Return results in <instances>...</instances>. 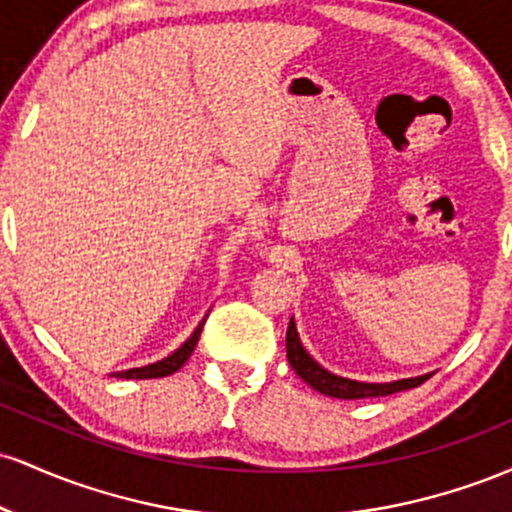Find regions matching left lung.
Returning <instances> with one entry per match:
<instances>
[{"mask_svg": "<svg viewBox=\"0 0 512 512\" xmlns=\"http://www.w3.org/2000/svg\"><path fill=\"white\" fill-rule=\"evenodd\" d=\"M286 358H289L291 368L296 370V375L303 380V383H308L313 390L320 392V395L337 397V399L387 397V395H395V392L419 387L433 375V373H426V375H416V378L392 380V383H361V380H351V378H342V375H334L327 368H322L320 363H317L315 358L305 351L301 337H298L293 317L289 322V330H286Z\"/></svg>", "mask_w": 512, "mask_h": 512, "instance_id": "obj_1", "label": "left lung"}]
</instances>
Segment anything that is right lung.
I'll return each mask as SVG.
<instances>
[{"mask_svg": "<svg viewBox=\"0 0 512 512\" xmlns=\"http://www.w3.org/2000/svg\"><path fill=\"white\" fill-rule=\"evenodd\" d=\"M204 322H207V315H204V320L195 327V332H192L190 337H187L185 342H182L170 356L161 358V361H156V363H149V366L117 370V373H110V375H113V378H122V380H149V378H166V375L175 373V370H180L182 366H185V361L190 358L192 351H195Z\"/></svg>", "mask_w": 512, "mask_h": 512, "instance_id": "1", "label": "right lung"}]
</instances>
